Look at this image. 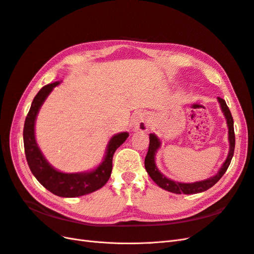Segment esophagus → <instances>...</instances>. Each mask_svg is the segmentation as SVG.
<instances>
[{
    "label": "esophagus",
    "instance_id": "1",
    "mask_svg": "<svg viewBox=\"0 0 254 254\" xmlns=\"http://www.w3.org/2000/svg\"><path fill=\"white\" fill-rule=\"evenodd\" d=\"M150 127V120L148 118V116L143 113H139L136 115V117L134 118V128L138 129V131L141 132H146L147 129Z\"/></svg>",
    "mask_w": 254,
    "mask_h": 254
}]
</instances>
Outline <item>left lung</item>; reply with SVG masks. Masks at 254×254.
Instances as JSON below:
<instances>
[{
  "label": "left lung",
  "instance_id": "left-lung-1",
  "mask_svg": "<svg viewBox=\"0 0 254 254\" xmlns=\"http://www.w3.org/2000/svg\"><path fill=\"white\" fill-rule=\"evenodd\" d=\"M218 102L220 104V108L226 117L227 125L229 128V143H230V149L229 153L226 158V161L222 164L218 172L216 173L215 176L208 178L203 181H198V182L193 183H182V182H177V181H173L165 177L163 173L158 170L157 166L155 164V156L158 149L161 148V140H159L158 137L155 134H150V143H149V150L148 153L144 158V167L148 172L150 178L154 181V182L161 187L163 190L173 192V193H185V194H192V193H198L207 190L208 188L214 186L218 181L221 179V177L226 173L228 167L230 166V163L232 161V157L234 155V149H235V134H234V121L233 117H232L231 112L229 107L226 103V101L221 98H217Z\"/></svg>",
  "mask_w": 254,
  "mask_h": 254
}]
</instances>
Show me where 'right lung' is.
Returning <instances> with one entry per match:
<instances>
[{"mask_svg": "<svg viewBox=\"0 0 254 254\" xmlns=\"http://www.w3.org/2000/svg\"><path fill=\"white\" fill-rule=\"evenodd\" d=\"M60 82L49 84L38 91L34 98L23 128V141L26 161L34 177L49 191L63 198H75L100 190L111 177L115 151L127 140V132L115 134L110 139L102 163L91 171L66 173L55 169L43 156L35 138V122L41 105L54 87Z\"/></svg>", "mask_w": 254, "mask_h": 254, "instance_id": "obj_1", "label": "right lung"}]
</instances>
